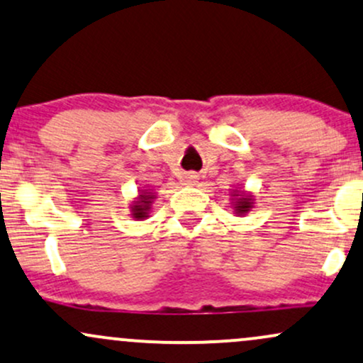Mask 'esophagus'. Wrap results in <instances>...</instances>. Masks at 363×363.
Returning <instances> with one entry per match:
<instances>
[{
	"label": "esophagus",
	"mask_w": 363,
	"mask_h": 363,
	"mask_svg": "<svg viewBox=\"0 0 363 363\" xmlns=\"http://www.w3.org/2000/svg\"><path fill=\"white\" fill-rule=\"evenodd\" d=\"M186 183H189V185H195V182L199 180V174H195V173H189L186 174Z\"/></svg>",
	"instance_id": "1"
}]
</instances>
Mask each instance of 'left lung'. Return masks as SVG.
I'll use <instances>...</instances> for the list:
<instances>
[{
  "label": "left lung",
  "mask_w": 363,
  "mask_h": 363,
  "mask_svg": "<svg viewBox=\"0 0 363 363\" xmlns=\"http://www.w3.org/2000/svg\"><path fill=\"white\" fill-rule=\"evenodd\" d=\"M233 197H234V212L238 216H245L253 208V195L245 194V191H233Z\"/></svg>",
  "instance_id": "obj_1"
}]
</instances>
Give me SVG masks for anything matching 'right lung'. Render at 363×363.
I'll use <instances>...</instances> for the list:
<instances>
[{"label": "right lung", "instance_id": "right-lung-1", "mask_svg": "<svg viewBox=\"0 0 363 363\" xmlns=\"http://www.w3.org/2000/svg\"><path fill=\"white\" fill-rule=\"evenodd\" d=\"M152 200H155V194L149 190H140L138 199L132 202L130 206V212H132V217L134 219H146L149 217V211H151V203Z\"/></svg>", "mask_w": 363, "mask_h": 363}]
</instances>
